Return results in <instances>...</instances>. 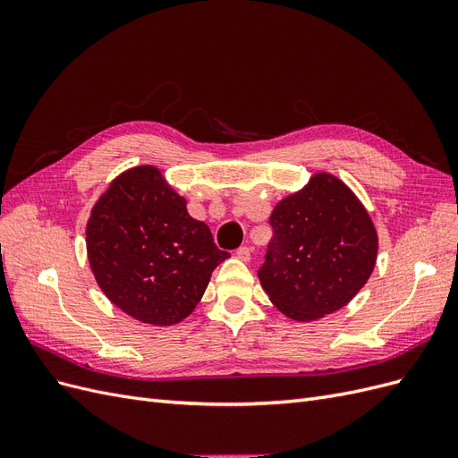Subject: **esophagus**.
<instances>
[{
  "instance_id": "1",
  "label": "esophagus",
  "mask_w": 458,
  "mask_h": 458,
  "mask_svg": "<svg viewBox=\"0 0 458 458\" xmlns=\"http://www.w3.org/2000/svg\"><path fill=\"white\" fill-rule=\"evenodd\" d=\"M237 258L242 261H250L252 258V248L250 246H241L237 250Z\"/></svg>"
}]
</instances>
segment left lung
Returning <instances> with one entry per match:
<instances>
[{"mask_svg":"<svg viewBox=\"0 0 458 458\" xmlns=\"http://www.w3.org/2000/svg\"><path fill=\"white\" fill-rule=\"evenodd\" d=\"M273 239L258 271L273 306L294 321L342 310L365 286L378 254V234L353 191L318 172L269 217Z\"/></svg>","mask_w":458,"mask_h":458,"instance_id":"obj_1","label":"left lung"}]
</instances>
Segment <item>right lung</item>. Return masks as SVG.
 I'll return each instance as SVG.
<instances>
[{"mask_svg": "<svg viewBox=\"0 0 458 458\" xmlns=\"http://www.w3.org/2000/svg\"><path fill=\"white\" fill-rule=\"evenodd\" d=\"M86 244L105 296L157 327L191 315L212 271L229 258L155 165H137L110 183L88 219Z\"/></svg>", "mask_w": 458, "mask_h": 458, "instance_id": "right-lung-1", "label": "right lung"}]
</instances>
